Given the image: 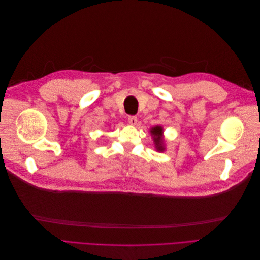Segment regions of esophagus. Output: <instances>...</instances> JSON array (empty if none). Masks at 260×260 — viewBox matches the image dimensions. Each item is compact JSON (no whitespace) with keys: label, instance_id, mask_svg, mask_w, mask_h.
I'll list each match as a JSON object with an SVG mask.
<instances>
[{"label":"esophagus","instance_id":"1","mask_svg":"<svg viewBox=\"0 0 260 260\" xmlns=\"http://www.w3.org/2000/svg\"><path fill=\"white\" fill-rule=\"evenodd\" d=\"M128 122L131 124V125H136L137 122H138V118L137 116H129L128 118Z\"/></svg>","mask_w":260,"mask_h":260}]
</instances>
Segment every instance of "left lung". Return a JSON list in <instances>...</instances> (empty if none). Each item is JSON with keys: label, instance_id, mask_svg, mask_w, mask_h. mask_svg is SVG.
I'll return each instance as SVG.
<instances>
[{"label": "left lung", "instance_id": "8db88e82", "mask_svg": "<svg viewBox=\"0 0 260 260\" xmlns=\"http://www.w3.org/2000/svg\"><path fill=\"white\" fill-rule=\"evenodd\" d=\"M164 130L160 125H156V127L151 129V135L153 136V140L155 143V147L158 152H164L165 146H164V137H162Z\"/></svg>", "mask_w": 260, "mask_h": 260}]
</instances>
